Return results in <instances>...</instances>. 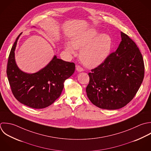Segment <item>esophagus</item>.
<instances>
[{
  "instance_id": "obj_1",
  "label": "esophagus",
  "mask_w": 151,
  "mask_h": 151,
  "mask_svg": "<svg viewBox=\"0 0 151 151\" xmlns=\"http://www.w3.org/2000/svg\"><path fill=\"white\" fill-rule=\"evenodd\" d=\"M76 70L78 71V72H82V71H83V69L80 65L76 66Z\"/></svg>"
}]
</instances>
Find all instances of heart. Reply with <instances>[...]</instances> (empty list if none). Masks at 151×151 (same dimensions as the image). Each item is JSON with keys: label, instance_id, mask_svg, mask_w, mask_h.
<instances>
[{"label": "heart", "instance_id": "b5f03b06", "mask_svg": "<svg viewBox=\"0 0 151 151\" xmlns=\"http://www.w3.org/2000/svg\"><path fill=\"white\" fill-rule=\"evenodd\" d=\"M95 29H89L77 35L72 43H68L66 49L73 53L75 49H81L80 59L86 66L95 68L102 64L109 54L112 39L107 34L99 35Z\"/></svg>", "mask_w": 151, "mask_h": 151}]
</instances>
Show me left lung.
I'll return each instance as SVG.
<instances>
[{"instance_id":"left-lung-1","label":"left lung","mask_w":151,"mask_h":151,"mask_svg":"<svg viewBox=\"0 0 151 151\" xmlns=\"http://www.w3.org/2000/svg\"><path fill=\"white\" fill-rule=\"evenodd\" d=\"M121 37L116 50L88 73L87 96L101 109H118L127 105L144 80L145 66L139 48L127 34L121 32Z\"/></svg>"}]
</instances>
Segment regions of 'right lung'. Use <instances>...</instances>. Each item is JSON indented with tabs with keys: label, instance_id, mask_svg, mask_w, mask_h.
<instances>
[{
	"label": "right lung",
	"instance_id": "1",
	"mask_svg": "<svg viewBox=\"0 0 151 151\" xmlns=\"http://www.w3.org/2000/svg\"><path fill=\"white\" fill-rule=\"evenodd\" d=\"M21 33L17 37L8 58L6 73L11 91L22 104L34 109L45 108L60 96L65 81L75 72V65L55 56L45 68L36 73L28 74L21 71L16 64L14 53Z\"/></svg>",
	"mask_w": 151,
	"mask_h": 151
}]
</instances>
